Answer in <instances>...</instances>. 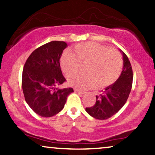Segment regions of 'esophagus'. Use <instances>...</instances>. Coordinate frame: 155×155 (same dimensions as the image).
<instances>
[{"mask_svg":"<svg viewBox=\"0 0 155 155\" xmlns=\"http://www.w3.org/2000/svg\"><path fill=\"white\" fill-rule=\"evenodd\" d=\"M74 92H78V93H79V94H81V95H83V94H84V92H83V91H81V90H79V89H76V88H74Z\"/></svg>","mask_w":155,"mask_h":155,"instance_id":"34e87169","label":"esophagus"}]
</instances>
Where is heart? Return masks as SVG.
Returning <instances> with one entry per match:
<instances>
[{
    "instance_id": "heart-1",
    "label": "heart",
    "mask_w": 155,
    "mask_h": 155,
    "mask_svg": "<svg viewBox=\"0 0 155 155\" xmlns=\"http://www.w3.org/2000/svg\"><path fill=\"white\" fill-rule=\"evenodd\" d=\"M76 54L66 51L60 58V66L67 76L79 68L80 64L87 63V73H77L69 76L68 81L71 86L81 90L95 87L111 85L120 77L122 68V57L118 51L108 48L97 42L79 44L75 47Z\"/></svg>"
}]
</instances>
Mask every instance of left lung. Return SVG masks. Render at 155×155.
<instances>
[{
    "mask_svg": "<svg viewBox=\"0 0 155 155\" xmlns=\"http://www.w3.org/2000/svg\"><path fill=\"white\" fill-rule=\"evenodd\" d=\"M123 56V69L118 79L105 88L92 107L86 108L90 116L97 120H107L117 113L125 104L132 88L133 70L128 58L122 50Z\"/></svg>",
    "mask_w": 155,
    "mask_h": 155,
    "instance_id": "1",
    "label": "left lung"
}]
</instances>
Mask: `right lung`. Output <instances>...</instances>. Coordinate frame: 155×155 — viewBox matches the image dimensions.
Instances as JSON below:
<instances>
[{
    "label": "right lung",
    "instance_id": "add662e5",
    "mask_svg": "<svg viewBox=\"0 0 155 155\" xmlns=\"http://www.w3.org/2000/svg\"><path fill=\"white\" fill-rule=\"evenodd\" d=\"M64 41H53L35 49L26 60L22 71V86L28 106L39 116L51 117L64 108L73 88L58 89L65 81L60 69Z\"/></svg>",
    "mask_w": 155,
    "mask_h": 155
}]
</instances>
